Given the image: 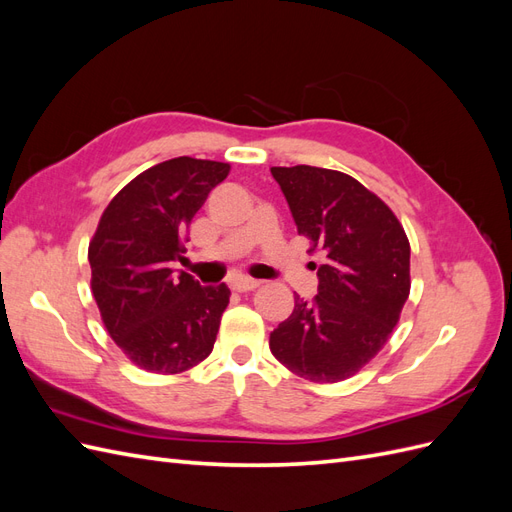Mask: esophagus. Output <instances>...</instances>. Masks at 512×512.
Listing matches in <instances>:
<instances>
[{"label":"esophagus","mask_w":512,"mask_h":512,"mask_svg":"<svg viewBox=\"0 0 512 512\" xmlns=\"http://www.w3.org/2000/svg\"><path fill=\"white\" fill-rule=\"evenodd\" d=\"M230 286H232V290H237V292H250V290H256L260 286V282L250 280V277H239V280H235Z\"/></svg>","instance_id":"obj_1"}]
</instances>
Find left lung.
<instances>
[{
    "instance_id": "obj_1",
    "label": "left lung",
    "mask_w": 512,
    "mask_h": 512,
    "mask_svg": "<svg viewBox=\"0 0 512 512\" xmlns=\"http://www.w3.org/2000/svg\"><path fill=\"white\" fill-rule=\"evenodd\" d=\"M271 175L324 265L316 299L297 297L269 348L305 380H346L380 352L408 301V237L395 213L346 173L299 164L273 166Z\"/></svg>"
}]
</instances>
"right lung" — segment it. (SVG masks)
Returning <instances> with one entry per match:
<instances>
[{
    "instance_id": "right-lung-1",
    "label": "right lung",
    "mask_w": 512,
    "mask_h": 512,
    "mask_svg": "<svg viewBox=\"0 0 512 512\" xmlns=\"http://www.w3.org/2000/svg\"><path fill=\"white\" fill-rule=\"evenodd\" d=\"M228 170L188 156L147 168L108 203L89 243L104 327L151 374H181L213 350L230 290L175 275L173 262L183 260L190 222Z\"/></svg>"
}]
</instances>
